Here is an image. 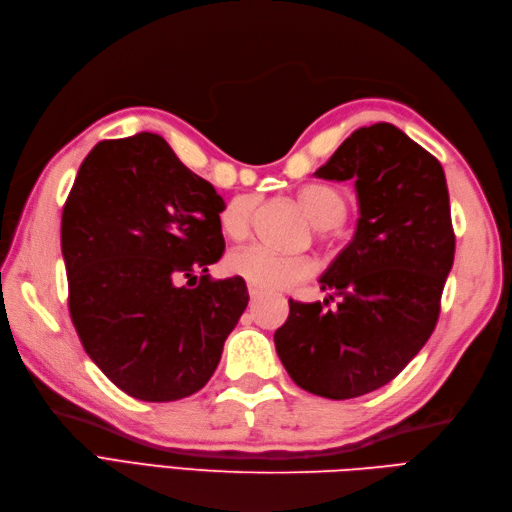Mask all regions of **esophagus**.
I'll return each instance as SVG.
<instances>
[{
    "label": "esophagus",
    "mask_w": 512,
    "mask_h": 512,
    "mask_svg": "<svg viewBox=\"0 0 512 512\" xmlns=\"http://www.w3.org/2000/svg\"><path fill=\"white\" fill-rule=\"evenodd\" d=\"M247 292H250V299L252 301H258L262 297V292L258 288H254V286H247Z\"/></svg>",
    "instance_id": "1"
}]
</instances>
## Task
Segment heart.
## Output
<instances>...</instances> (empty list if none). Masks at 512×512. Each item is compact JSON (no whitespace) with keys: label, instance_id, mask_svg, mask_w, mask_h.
I'll return each mask as SVG.
<instances>
[{"label":"heart","instance_id":"1","mask_svg":"<svg viewBox=\"0 0 512 512\" xmlns=\"http://www.w3.org/2000/svg\"><path fill=\"white\" fill-rule=\"evenodd\" d=\"M299 203L314 220L318 235H324L327 228L342 224L348 213V200L344 194L329 188V185H305L297 192ZM256 213V196L243 194L232 198L220 215V226L226 237L241 241L252 232ZM228 269L241 280L262 292L288 290L309 280L318 269L312 256L282 254L267 245H250L230 254Z\"/></svg>","mask_w":512,"mask_h":512}]
</instances>
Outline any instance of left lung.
Segmentation results:
<instances>
[{
	"label": "left lung",
	"mask_w": 512,
	"mask_h": 512,
	"mask_svg": "<svg viewBox=\"0 0 512 512\" xmlns=\"http://www.w3.org/2000/svg\"><path fill=\"white\" fill-rule=\"evenodd\" d=\"M314 175L354 181L359 222L320 277L329 297L290 299L273 339L294 384L352 399L391 382L436 329L455 258L451 203L442 164L393 123L352 132Z\"/></svg>",
	"instance_id": "8db88e82"
}]
</instances>
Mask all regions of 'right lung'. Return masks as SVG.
<instances>
[{
    "mask_svg": "<svg viewBox=\"0 0 512 512\" xmlns=\"http://www.w3.org/2000/svg\"><path fill=\"white\" fill-rule=\"evenodd\" d=\"M213 185L162 136L141 132L89 151L61 213L68 307L89 359L123 393L175 401L203 389L250 294L211 280L224 254ZM194 289L180 286L194 279Z\"/></svg>",
    "mask_w": 512,
    "mask_h": 512,
    "instance_id": "right-lung-1",
    "label": "right lung"
}]
</instances>
